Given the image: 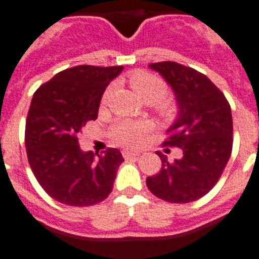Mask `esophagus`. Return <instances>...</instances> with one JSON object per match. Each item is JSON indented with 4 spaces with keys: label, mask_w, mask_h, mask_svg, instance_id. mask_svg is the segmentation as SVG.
I'll use <instances>...</instances> for the list:
<instances>
[{
    "label": "esophagus",
    "mask_w": 259,
    "mask_h": 259,
    "mask_svg": "<svg viewBox=\"0 0 259 259\" xmlns=\"http://www.w3.org/2000/svg\"><path fill=\"white\" fill-rule=\"evenodd\" d=\"M140 153L137 152H130V151H123L122 152V156L125 157V159H132V157H137Z\"/></svg>",
    "instance_id": "1"
}]
</instances>
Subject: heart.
Segmentation results:
<instances>
[{
	"mask_svg": "<svg viewBox=\"0 0 259 259\" xmlns=\"http://www.w3.org/2000/svg\"><path fill=\"white\" fill-rule=\"evenodd\" d=\"M129 82L132 88L137 92L148 103H155L156 111L165 119H171L178 111L177 102L171 98H165L167 85L164 80L155 73L148 70H134L129 74ZM114 91V84L104 90L102 96V103L106 104ZM151 130V123L147 121H132L122 119L116 122L111 129L112 141L125 148L140 147L144 141L145 134Z\"/></svg>",
	"mask_w": 259,
	"mask_h": 259,
	"instance_id": "1",
	"label": "heart"
}]
</instances>
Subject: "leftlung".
I'll return each instance as SVG.
<instances>
[{
    "label": "left lung",
    "mask_w": 259,
    "mask_h": 259,
    "mask_svg": "<svg viewBox=\"0 0 259 259\" xmlns=\"http://www.w3.org/2000/svg\"><path fill=\"white\" fill-rule=\"evenodd\" d=\"M175 92L179 115L163 145L181 148L179 160L161 152V169L147 178L153 194L167 202L187 204L204 197L219 182L232 152V114L224 94L198 70L178 62L151 64Z\"/></svg>",
    "instance_id": "8db88e82"
}]
</instances>
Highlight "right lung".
Wrapping results in <instances>:
<instances>
[{"mask_svg":"<svg viewBox=\"0 0 259 259\" xmlns=\"http://www.w3.org/2000/svg\"><path fill=\"white\" fill-rule=\"evenodd\" d=\"M123 66L78 65L57 73L33 94L25 122V148L33 175L51 198L91 206L111 193L123 161L116 148L82 152L78 134L98 118L106 87Z\"/></svg>","mask_w":259,"mask_h":259,"instance_id":"right-lung-1","label":"right lung"}]
</instances>
